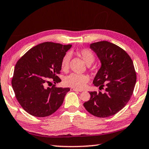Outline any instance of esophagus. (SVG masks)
<instances>
[{"label": "esophagus", "instance_id": "obj_1", "mask_svg": "<svg viewBox=\"0 0 149 149\" xmlns=\"http://www.w3.org/2000/svg\"><path fill=\"white\" fill-rule=\"evenodd\" d=\"M70 89H71V91H79V92H81L80 91H79V90L77 89H75V88H73V87H72Z\"/></svg>", "mask_w": 149, "mask_h": 149}]
</instances>
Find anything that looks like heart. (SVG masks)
<instances>
[{"label": "heart", "mask_w": 149, "mask_h": 149, "mask_svg": "<svg viewBox=\"0 0 149 149\" xmlns=\"http://www.w3.org/2000/svg\"><path fill=\"white\" fill-rule=\"evenodd\" d=\"M76 54L80 56L87 65L93 64L95 60V56L89 49H82L77 50ZM70 60V54H66L63 58L61 63V68L63 71H67L69 68ZM89 77L87 75L72 74L65 78L64 83L67 86L71 87L77 89H82L86 86L89 82Z\"/></svg>", "instance_id": "heart-1"}]
</instances>
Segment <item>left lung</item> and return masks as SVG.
<instances>
[{"label":"left lung","mask_w":149,"mask_h":149,"mask_svg":"<svg viewBox=\"0 0 149 149\" xmlns=\"http://www.w3.org/2000/svg\"><path fill=\"white\" fill-rule=\"evenodd\" d=\"M101 65L93 79V84L105 87V92H89L91 98L84 106L90 114L99 118L114 115L125 107L133 94L136 73L132 58L125 50L108 41L90 45Z\"/></svg>","instance_id":"obj_1"}]
</instances>
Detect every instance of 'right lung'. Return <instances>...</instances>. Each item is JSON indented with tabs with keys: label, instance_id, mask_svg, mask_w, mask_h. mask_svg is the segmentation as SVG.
I'll return each instance as SVG.
<instances>
[{
	"label": "right lung",
	"instance_id": "obj_1",
	"mask_svg": "<svg viewBox=\"0 0 149 149\" xmlns=\"http://www.w3.org/2000/svg\"><path fill=\"white\" fill-rule=\"evenodd\" d=\"M72 45H62L51 42H42L31 48L15 65L12 86L22 107L35 117H46L53 114L64 102L70 88L47 87L52 78L55 84L61 63Z\"/></svg>",
	"mask_w": 149,
	"mask_h": 149
}]
</instances>
